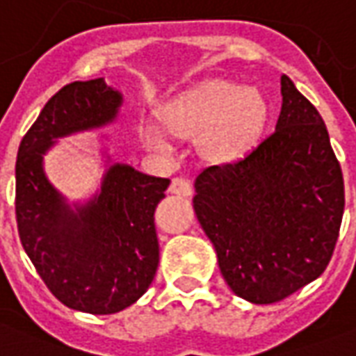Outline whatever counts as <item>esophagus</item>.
Returning a JSON list of instances; mask_svg holds the SVG:
<instances>
[{"label": "esophagus", "instance_id": "obj_1", "mask_svg": "<svg viewBox=\"0 0 356 356\" xmlns=\"http://www.w3.org/2000/svg\"><path fill=\"white\" fill-rule=\"evenodd\" d=\"M168 191L175 193V195L189 197L191 195V191H193V188H191V181H189L188 178H172Z\"/></svg>", "mask_w": 356, "mask_h": 356}]
</instances>
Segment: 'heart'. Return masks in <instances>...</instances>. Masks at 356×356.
<instances>
[{"mask_svg":"<svg viewBox=\"0 0 356 356\" xmlns=\"http://www.w3.org/2000/svg\"><path fill=\"white\" fill-rule=\"evenodd\" d=\"M161 124L140 129L142 144L152 152H167L170 134L189 138L199 134L201 152L214 161H229L258 140L267 119L260 90L212 79L184 90L159 110Z\"/></svg>","mask_w":356,"mask_h":356,"instance_id":"obj_1","label":"heart"}]
</instances>
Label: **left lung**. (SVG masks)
Wrapping results in <instances>:
<instances>
[{"instance_id": "left-lung-1", "label": "left lung", "mask_w": 356, "mask_h": 356, "mask_svg": "<svg viewBox=\"0 0 356 356\" xmlns=\"http://www.w3.org/2000/svg\"><path fill=\"white\" fill-rule=\"evenodd\" d=\"M275 131L245 157L204 168L193 209L233 292L281 302L328 266L343 218L339 161L321 113L281 77Z\"/></svg>"}]
</instances>
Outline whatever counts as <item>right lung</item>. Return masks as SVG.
<instances>
[{"label": "right lung", "mask_w": 356, "mask_h": 356, "mask_svg": "<svg viewBox=\"0 0 356 356\" xmlns=\"http://www.w3.org/2000/svg\"><path fill=\"white\" fill-rule=\"evenodd\" d=\"M121 104V92L102 77L62 87L24 134L15 168L28 258L58 302L90 315L119 313L152 284L159 264L153 212L170 180L115 163L100 191L72 209L47 180L43 155L56 138L111 123Z\"/></svg>", "instance_id": "1"}]
</instances>
